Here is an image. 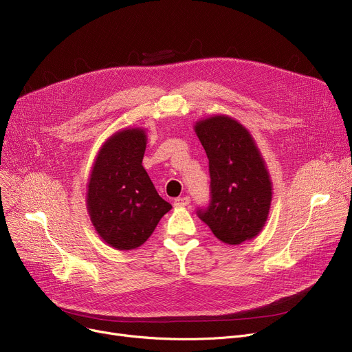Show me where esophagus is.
Returning <instances> with one entry per match:
<instances>
[{
  "instance_id": "34e87169",
  "label": "esophagus",
  "mask_w": 352,
  "mask_h": 352,
  "mask_svg": "<svg viewBox=\"0 0 352 352\" xmlns=\"http://www.w3.org/2000/svg\"><path fill=\"white\" fill-rule=\"evenodd\" d=\"M190 197H179V198H175L174 199V207L177 208H181V207H187L190 204Z\"/></svg>"
}]
</instances>
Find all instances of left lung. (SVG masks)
<instances>
[{
	"label": "left lung",
	"mask_w": 352,
	"mask_h": 352,
	"mask_svg": "<svg viewBox=\"0 0 352 352\" xmlns=\"http://www.w3.org/2000/svg\"><path fill=\"white\" fill-rule=\"evenodd\" d=\"M210 161L211 204L198 217L228 245L260 234L267 223L272 181L252 134L238 120L215 114L194 124Z\"/></svg>",
	"instance_id": "1"
}]
</instances>
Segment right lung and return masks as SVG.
I'll list each match as a JSON object with an SVG mask.
<instances>
[{
	"label": "right lung",
	"instance_id": "add662e5",
	"mask_svg": "<svg viewBox=\"0 0 352 352\" xmlns=\"http://www.w3.org/2000/svg\"><path fill=\"white\" fill-rule=\"evenodd\" d=\"M145 146V128H122L101 145L89 173L85 201L91 224L118 251L141 247L173 208L144 170Z\"/></svg>",
	"mask_w": 352,
	"mask_h": 352
}]
</instances>
